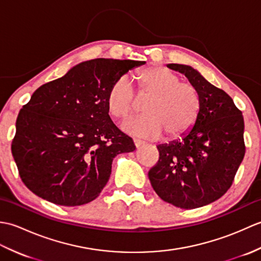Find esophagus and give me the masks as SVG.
I'll return each mask as SVG.
<instances>
[{
	"instance_id": "esophagus-1",
	"label": "esophagus",
	"mask_w": 261,
	"mask_h": 261,
	"mask_svg": "<svg viewBox=\"0 0 261 261\" xmlns=\"http://www.w3.org/2000/svg\"><path fill=\"white\" fill-rule=\"evenodd\" d=\"M134 142H135V146H136L137 148H139V147H141V146L145 145V142L141 141V140H138V139H135V140H134Z\"/></svg>"
}]
</instances>
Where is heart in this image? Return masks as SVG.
I'll list each match as a JSON object with an SVG mask.
<instances>
[{"label": "heart", "mask_w": 261, "mask_h": 261, "mask_svg": "<svg viewBox=\"0 0 261 261\" xmlns=\"http://www.w3.org/2000/svg\"><path fill=\"white\" fill-rule=\"evenodd\" d=\"M138 96H149L143 105L146 114L135 116L122 123L127 135L167 139L187 135L195 125L201 111V98L195 86L180 82V77L167 68L150 67L137 75ZM135 92L129 80L122 76L110 86L107 108L111 116L124 119L135 110Z\"/></svg>", "instance_id": "1"}]
</instances>
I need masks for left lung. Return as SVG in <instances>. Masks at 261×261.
Here are the masks:
<instances>
[{"label": "left lung", "mask_w": 261, "mask_h": 261, "mask_svg": "<svg viewBox=\"0 0 261 261\" xmlns=\"http://www.w3.org/2000/svg\"><path fill=\"white\" fill-rule=\"evenodd\" d=\"M184 74L201 98L193 129L181 139L159 145V160L148 176L157 195L192 210L223 196L245 157V121L233 99L188 65L168 64Z\"/></svg>", "instance_id": "left-lung-1"}]
</instances>
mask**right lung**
<instances>
[{
    "label": "right lung",
    "instance_id": "right-lung-1",
    "mask_svg": "<svg viewBox=\"0 0 261 261\" xmlns=\"http://www.w3.org/2000/svg\"><path fill=\"white\" fill-rule=\"evenodd\" d=\"M141 60L97 58L43 84L21 109L12 154L22 181L36 195L64 206L95 199L115 156L136 150L111 120L110 86Z\"/></svg>",
    "mask_w": 261,
    "mask_h": 261
}]
</instances>
